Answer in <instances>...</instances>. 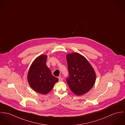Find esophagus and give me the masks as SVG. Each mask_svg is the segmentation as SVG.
I'll list each match as a JSON object with an SVG mask.
<instances>
[{"label":"esophagus","mask_w":125,"mask_h":125,"mask_svg":"<svg viewBox=\"0 0 125 125\" xmlns=\"http://www.w3.org/2000/svg\"><path fill=\"white\" fill-rule=\"evenodd\" d=\"M58 80H59V82H62L63 81V79L61 77H58Z\"/></svg>","instance_id":"1"}]
</instances>
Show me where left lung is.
Instances as JSON below:
<instances>
[{"label":"left lung","mask_w":125,"mask_h":125,"mask_svg":"<svg viewBox=\"0 0 125 125\" xmlns=\"http://www.w3.org/2000/svg\"><path fill=\"white\" fill-rule=\"evenodd\" d=\"M67 60L69 76L66 80L70 90L77 95L86 94L95 82L94 69L83 56L77 53L67 55Z\"/></svg>","instance_id":"obj_1"}]
</instances>
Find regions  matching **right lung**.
Wrapping results in <instances>:
<instances>
[{"label": "right lung", "mask_w": 125, "mask_h": 125, "mask_svg": "<svg viewBox=\"0 0 125 125\" xmlns=\"http://www.w3.org/2000/svg\"><path fill=\"white\" fill-rule=\"evenodd\" d=\"M47 56L41 55L31 64L28 74V81L31 87L42 94L49 93L58 79L53 76L46 64Z\"/></svg>", "instance_id": "right-lung-1"}]
</instances>
